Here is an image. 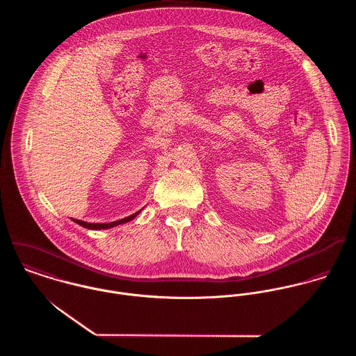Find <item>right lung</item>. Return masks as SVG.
<instances>
[{
    "mask_svg": "<svg viewBox=\"0 0 356 356\" xmlns=\"http://www.w3.org/2000/svg\"><path fill=\"white\" fill-rule=\"evenodd\" d=\"M140 212H141V209L137 211L136 213L127 216V218H123V219H119V220H115V222H109V223H89V222H83V220H79V219H72V220L75 223H78L79 226H82V227H86V229H90V230H102V229H111V227H115L118 225L126 223V222L131 220L133 218H136Z\"/></svg>",
    "mask_w": 356,
    "mask_h": 356,
    "instance_id": "right-lung-1",
    "label": "right lung"
}]
</instances>
